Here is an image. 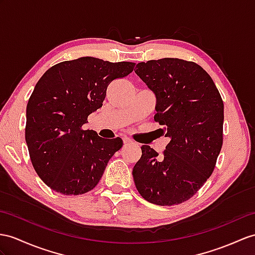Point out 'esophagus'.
<instances>
[{
  "mask_svg": "<svg viewBox=\"0 0 255 255\" xmlns=\"http://www.w3.org/2000/svg\"><path fill=\"white\" fill-rule=\"evenodd\" d=\"M133 140L131 139V138H128V137H127V136H124L123 137V142H124V145H128V144H131Z\"/></svg>",
  "mask_w": 255,
  "mask_h": 255,
  "instance_id": "esophagus-1",
  "label": "esophagus"
}]
</instances>
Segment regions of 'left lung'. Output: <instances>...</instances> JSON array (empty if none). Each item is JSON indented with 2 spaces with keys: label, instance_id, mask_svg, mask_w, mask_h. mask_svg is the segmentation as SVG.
<instances>
[{
  "label": "left lung",
  "instance_id": "left-lung-1",
  "mask_svg": "<svg viewBox=\"0 0 255 255\" xmlns=\"http://www.w3.org/2000/svg\"><path fill=\"white\" fill-rule=\"evenodd\" d=\"M135 73L156 96L154 121L171 140L162 156L147 145L133 167L140 196L158 206L190 199L212 174L223 145L224 104L209 73L192 61L149 60Z\"/></svg>",
  "mask_w": 255,
  "mask_h": 255
}]
</instances>
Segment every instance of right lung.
I'll return each mask as SVG.
<instances>
[{
    "label": "right lung",
    "instance_id": "add662e5",
    "mask_svg": "<svg viewBox=\"0 0 255 255\" xmlns=\"http://www.w3.org/2000/svg\"><path fill=\"white\" fill-rule=\"evenodd\" d=\"M134 67L88 56L55 65L38 81L27 105L26 142L34 170L48 187L77 196L98 184L123 141H108L82 127L103 106L108 85Z\"/></svg>",
    "mask_w": 255,
    "mask_h": 255
}]
</instances>
